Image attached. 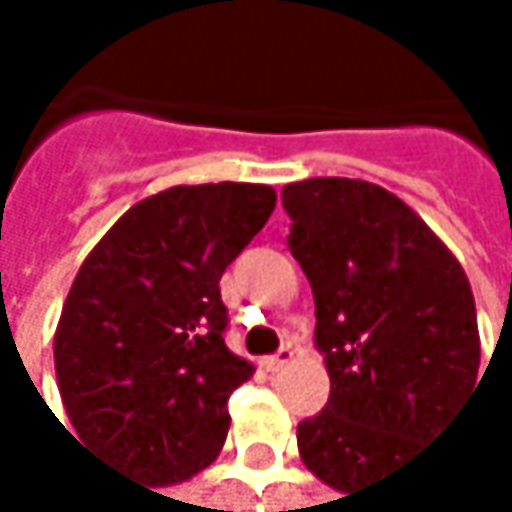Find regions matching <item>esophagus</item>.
Listing matches in <instances>:
<instances>
[{
  "mask_svg": "<svg viewBox=\"0 0 512 512\" xmlns=\"http://www.w3.org/2000/svg\"><path fill=\"white\" fill-rule=\"evenodd\" d=\"M291 359H294V350H291L288 344H282L273 356H264V359H261V365H264L267 371H282Z\"/></svg>",
  "mask_w": 512,
  "mask_h": 512,
  "instance_id": "obj_1",
  "label": "esophagus"
}]
</instances>
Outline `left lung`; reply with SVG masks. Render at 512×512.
Instances as JSON below:
<instances>
[{
  "label": "left lung",
  "instance_id": "8db88e82",
  "mask_svg": "<svg viewBox=\"0 0 512 512\" xmlns=\"http://www.w3.org/2000/svg\"><path fill=\"white\" fill-rule=\"evenodd\" d=\"M282 205L331 378L325 408L298 424V451L356 495L439 439L476 387L473 291L455 254L378 184L310 178L282 187Z\"/></svg>",
  "mask_w": 512,
  "mask_h": 512
}]
</instances>
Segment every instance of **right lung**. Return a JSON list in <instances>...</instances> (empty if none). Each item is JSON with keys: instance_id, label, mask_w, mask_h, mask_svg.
<instances>
[{"instance_id": "1", "label": "right lung", "mask_w": 512, "mask_h": 512, "mask_svg": "<svg viewBox=\"0 0 512 512\" xmlns=\"http://www.w3.org/2000/svg\"><path fill=\"white\" fill-rule=\"evenodd\" d=\"M276 208L264 184L171 187L85 258L57 322V387L79 439L150 485L208 467L251 365L224 344L221 276Z\"/></svg>"}]
</instances>
